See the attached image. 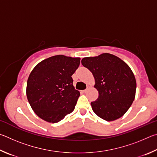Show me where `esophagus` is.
<instances>
[{
    "mask_svg": "<svg viewBox=\"0 0 157 157\" xmlns=\"http://www.w3.org/2000/svg\"><path fill=\"white\" fill-rule=\"evenodd\" d=\"M90 88H91V86H87V88L86 89H85V90H84V91H83V92L84 93H86L87 91H89V90L90 89Z\"/></svg>",
    "mask_w": 157,
    "mask_h": 157,
    "instance_id": "esophagus-1",
    "label": "esophagus"
}]
</instances>
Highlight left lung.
I'll return each mask as SVG.
<instances>
[{
	"instance_id": "left-lung-1",
	"label": "left lung",
	"mask_w": 157,
	"mask_h": 157,
	"mask_svg": "<svg viewBox=\"0 0 157 157\" xmlns=\"http://www.w3.org/2000/svg\"><path fill=\"white\" fill-rule=\"evenodd\" d=\"M82 64L92 73L98 98L91 102L94 113L107 121L120 118L131 107L136 95V82L127 63L109 53L84 57Z\"/></svg>"
}]
</instances>
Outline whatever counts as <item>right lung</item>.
Here are the masks:
<instances>
[{
  "label": "right lung",
  "mask_w": 157,
  "mask_h": 157,
  "mask_svg": "<svg viewBox=\"0 0 157 157\" xmlns=\"http://www.w3.org/2000/svg\"><path fill=\"white\" fill-rule=\"evenodd\" d=\"M79 63V57L55 55L41 61L31 71L26 95L39 118L55 123L74 110L80 94L73 86L71 76Z\"/></svg>",
  "instance_id": "add662e5"
}]
</instances>
